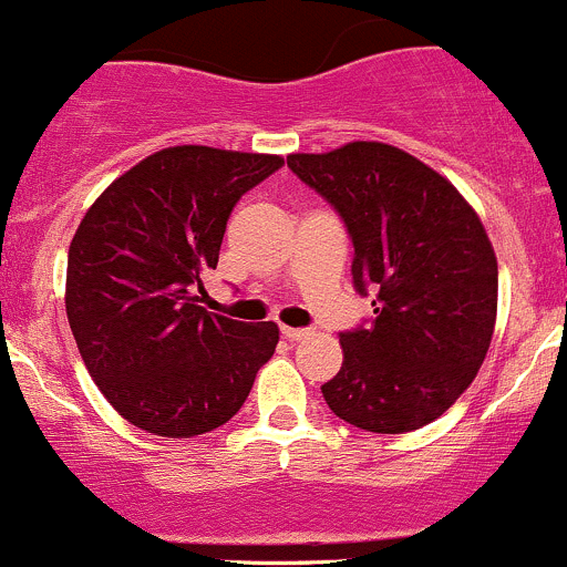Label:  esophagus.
<instances>
[{
  "label": "esophagus",
  "instance_id": "esophagus-1",
  "mask_svg": "<svg viewBox=\"0 0 567 567\" xmlns=\"http://www.w3.org/2000/svg\"><path fill=\"white\" fill-rule=\"evenodd\" d=\"M281 333H284V339H289V341H300V339H306L308 336V330L306 328H281Z\"/></svg>",
  "mask_w": 567,
  "mask_h": 567
}]
</instances>
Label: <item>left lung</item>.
<instances>
[{
	"label": "left lung",
	"mask_w": 567,
	"mask_h": 567,
	"mask_svg": "<svg viewBox=\"0 0 567 567\" xmlns=\"http://www.w3.org/2000/svg\"><path fill=\"white\" fill-rule=\"evenodd\" d=\"M352 243V286L374 317L341 330L330 411L369 433H411L455 405L491 347L498 270L472 206L416 156L383 143L286 156Z\"/></svg>",
	"instance_id": "8db88e82"
}]
</instances>
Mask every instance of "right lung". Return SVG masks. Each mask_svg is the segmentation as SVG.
I'll list each match as a JSON object with an SVG mask.
<instances>
[{"label":"right lung","mask_w":567,"mask_h":567,"mask_svg":"<svg viewBox=\"0 0 567 567\" xmlns=\"http://www.w3.org/2000/svg\"><path fill=\"white\" fill-rule=\"evenodd\" d=\"M281 156L176 145L87 209L69 250L65 311L87 372L145 433L193 439L226 424L278 344V324L198 306L234 206Z\"/></svg>","instance_id":"1"}]
</instances>
